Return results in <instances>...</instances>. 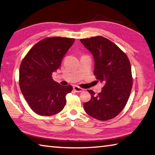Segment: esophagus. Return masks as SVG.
Masks as SVG:
<instances>
[{"instance_id": "1", "label": "esophagus", "mask_w": 155, "mask_h": 155, "mask_svg": "<svg viewBox=\"0 0 155 155\" xmlns=\"http://www.w3.org/2000/svg\"><path fill=\"white\" fill-rule=\"evenodd\" d=\"M73 89H74L76 92H81V91H83V89L81 88V87H78L77 85L73 87Z\"/></svg>"}]
</instances>
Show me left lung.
Instances as JSON below:
<instances>
[{"mask_svg": "<svg viewBox=\"0 0 155 155\" xmlns=\"http://www.w3.org/2000/svg\"><path fill=\"white\" fill-rule=\"evenodd\" d=\"M80 41L94 56V74L97 81L104 84L97 95L88 90L91 98L84 103V109L97 120L113 119L124 108L131 94L133 78L129 59L119 47L103 36Z\"/></svg>", "mask_w": 155, "mask_h": 155, "instance_id": "left-lung-1", "label": "left lung"}]
</instances>
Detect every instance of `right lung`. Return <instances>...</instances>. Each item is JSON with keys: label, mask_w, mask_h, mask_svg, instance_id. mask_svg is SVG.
I'll return each instance as SVG.
<instances>
[{"label": "right lung", "mask_w": 155, "mask_h": 155, "mask_svg": "<svg viewBox=\"0 0 155 155\" xmlns=\"http://www.w3.org/2000/svg\"><path fill=\"white\" fill-rule=\"evenodd\" d=\"M74 38L49 37L35 44L19 67V87L30 108L41 116H51L65 106L71 85L62 86L52 78Z\"/></svg>", "instance_id": "add662e5"}]
</instances>
